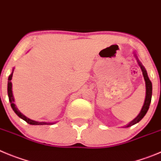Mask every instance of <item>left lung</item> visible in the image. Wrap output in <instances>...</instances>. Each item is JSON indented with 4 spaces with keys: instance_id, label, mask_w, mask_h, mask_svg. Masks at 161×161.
<instances>
[{
    "instance_id": "left-lung-1",
    "label": "left lung",
    "mask_w": 161,
    "mask_h": 161,
    "mask_svg": "<svg viewBox=\"0 0 161 161\" xmlns=\"http://www.w3.org/2000/svg\"><path fill=\"white\" fill-rule=\"evenodd\" d=\"M137 62L139 66L141 67V69L142 70V73H143V76H144V79H145V84H146V97H145V103H144V106L142 107V110L140 112V114H138V116L135 118L133 121H132L130 123L129 125H127L126 127H130V126L136 124L137 122H139L142 118L145 117V115L146 114L147 111H148V108H149L150 106V103H151V99H152V91H153V86H152V82L151 81L149 80L148 77V74H147L146 70L145 68L144 67V66L141 64L139 60L137 59Z\"/></svg>"
}]
</instances>
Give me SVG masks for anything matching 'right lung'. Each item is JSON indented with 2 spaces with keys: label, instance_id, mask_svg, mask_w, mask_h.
Here are the masks:
<instances>
[{
  "label": "right lung",
  "instance_id": "add662e5",
  "mask_svg": "<svg viewBox=\"0 0 161 161\" xmlns=\"http://www.w3.org/2000/svg\"><path fill=\"white\" fill-rule=\"evenodd\" d=\"M13 70L8 79V99H9V102H10V103H11V107L13 108V111L16 113L18 117H19V118H21V119L25 120L27 123H28V124H30V125H51V124H52V123H49V122H40V121H33V120H31V119H29V118H27V117H25V115L22 114L18 110L17 108L16 107L15 104L13 103H14V98H13V92H12V82H11L12 77H13Z\"/></svg>",
  "mask_w": 161,
  "mask_h": 161
}]
</instances>
